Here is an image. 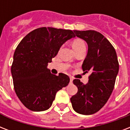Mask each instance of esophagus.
Masks as SVG:
<instances>
[{"mask_svg": "<svg viewBox=\"0 0 130 130\" xmlns=\"http://www.w3.org/2000/svg\"><path fill=\"white\" fill-rule=\"evenodd\" d=\"M72 82H73V79H72V78L70 77V83H72Z\"/></svg>", "mask_w": 130, "mask_h": 130, "instance_id": "34e87169", "label": "esophagus"}]
</instances>
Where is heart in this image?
Wrapping results in <instances>:
<instances>
[{"instance_id":"1","label":"heart","mask_w":130,"mask_h":130,"mask_svg":"<svg viewBox=\"0 0 130 130\" xmlns=\"http://www.w3.org/2000/svg\"><path fill=\"white\" fill-rule=\"evenodd\" d=\"M72 46H73V50L75 51V53L84 50V49H86V48L84 41L80 38H75L73 40L72 42Z\"/></svg>"}]
</instances>
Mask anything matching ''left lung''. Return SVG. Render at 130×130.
<instances>
[{
  "label": "left lung",
  "mask_w": 130,
  "mask_h": 130,
  "mask_svg": "<svg viewBox=\"0 0 130 130\" xmlns=\"http://www.w3.org/2000/svg\"><path fill=\"white\" fill-rule=\"evenodd\" d=\"M76 36L88 44V53L82 65L84 73L90 72L88 82L84 84L75 79L77 92L71 98L73 110L82 115L99 111L109 99L119 71L114 47L106 38L94 30H74Z\"/></svg>",
  "instance_id": "obj_1"
}]
</instances>
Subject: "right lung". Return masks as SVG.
Listing matches in <instances>:
<instances>
[{"instance_id":"add662e5","label":"right lung","mask_w":130,"mask_h":130,"mask_svg":"<svg viewBox=\"0 0 130 130\" xmlns=\"http://www.w3.org/2000/svg\"><path fill=\"white\" fill-rule=\"evenodd\" d=\"M74 37L71 30L44 27L29 32L18 44L11 74L15 93L26 108L46 111L51 107L57 92L68 85V75H53L47 66L61 46Z\"/></svg>"}]
</instances>
